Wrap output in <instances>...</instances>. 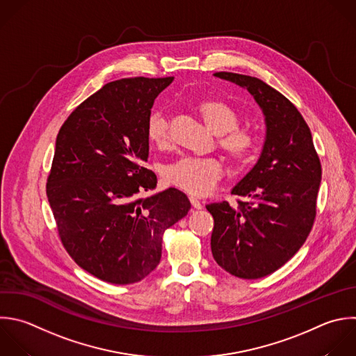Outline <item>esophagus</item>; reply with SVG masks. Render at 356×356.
I'll list each match as a JSON object with an SVG mask.
<instances>
[{
	"instance_id": "esophagus-1",
	"label": "esophagus",
	"mask_w": 356,
	"mask_h": 356,
	"mask_svg": "<svg viewBox=\"0 0 356 356\" xmlns=\"http://www.w3.org/2000/svg\"><path fill=\"white\" fill-rule=\"evenodd\" d=\"M189 200H191V204L195 207V209H197V210H200L203 206H202V203H200V200L197 199V197H195V196H191L189 197Z\"/></svg>"
}]
</instances>
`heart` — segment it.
Instances as JSON below:
<instances>
[{
  "mask_svg": "<svg viewBox=\"0 0 356 356\" xmlns=\"http://www.w3.org/2000/svg\"><path fill=\"white\" fill-rule=\"evenodd\" d=\"M197 113L207 128L218 135V149L238 167L254 160L259 153L257 136L238 128L239 114L222 100H204L197 106ZM146 138L150 145L165 149L170 145L168 121L161 111L150 114L146 122ZM222 175V164L213 157L196 159L181 157L164 168V181L181 191L192 195H206L213 191Z\"/></svg>",
  "mask_w": 356,
  "mask_h": 356,
  "instance_id": "heart-1",
  "label": "heart"
}]
</instances>
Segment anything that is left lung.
Listing matches in <instances>:
<instances>
[{
  "instance_id": "obj_1",
  "label": "left lung",
  "mask_w": 356,
  "mask_h": 356,
  "mask_svg": "<svg viewBox=\"0 0 356 356\" xmlns=\"http://www.w3.org/2000/svg\"><path fill=\"white\" fill-rule=\"evenodd\" d=\"M217 78L246 88L266 115L257 164L232 189L238 206L211 203V253L229 274L256 280L284 266L305 243L316 220L321 164L298 108L263 81L232 72Z\"/></svg>"
}]
</instances>
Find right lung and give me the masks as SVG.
I'll return each instance as SVG.
<instances>
[{
  "instance_id": "1",
  "label": "right lung",
  "mask_w": 356,
  "mask_h": 356,
  "mask_svg": "<svg viewBox=\"0 0 356 356\" xmlns=\"http://www.w3.org/2000/svg\"><path fill=\"white\" fill-rule=\"evenodd\" d=\"M168 78H125L104 85L63 124L46 192L58 238L92 275L127 285L160 263L163 234L191 203L170 188L150 197L157 177L149 157L146 122Z\"/></svg>"
}]
</instances>
